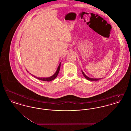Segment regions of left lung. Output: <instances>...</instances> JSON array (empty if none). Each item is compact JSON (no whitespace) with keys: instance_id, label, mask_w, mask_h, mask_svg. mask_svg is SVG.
Returning a JSON list of instances; mask_svg holds the SVG:
<instances>
[{"instance_id":"8db88e82","label":"left lung","mask_w":131,"mask_h":131,"mask_svg":"<svg viewBox=\"0 0 131 131\" xmlns=\"http://www.w3.org/2000/svg\"><path fill=\"white\" fill-rule=\"evenodd\" d=\"M81 72H82V73L83 75H84V77H85V78L86 79H87V80H89V81H99V80H100L102 79V78H99V79H94V78H89V77H87V75L84 73V72H83L82 71H81Z\"/></svg>"}]
</instances>
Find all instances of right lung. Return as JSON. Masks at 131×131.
I'll return each mask as SVG.
<instances>
[{
    "label": "right lung",
    "mask_w": 131,
    "mask_h": 131,
    "mask_svg": "<svg viewBox=\"0 0 131 131\" xmlns=\"http://www.w3.org/2000/svg\"><path fill=\"white\" fill-rule=\"evenodd\" d=\"M60 66H61V62L60 63V64H59V65L58 68H57V70H56V73H55L53 75H52L50 76V77H47V78H40V77H36V76H35V75H33V76H34V77L36 78L37 79L40 80H41V81H51L53 80L54 79H55L56 78V77L57 76V75H58V73H59V70H60ZM27 72H28V71H27Z\"/></svg>",
    "instance_id": "obj_1"
}]
</instances>
